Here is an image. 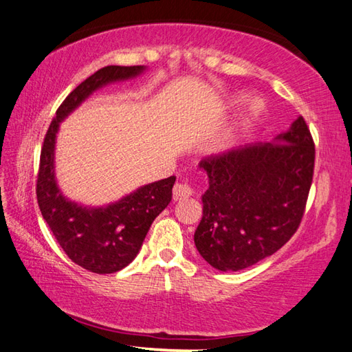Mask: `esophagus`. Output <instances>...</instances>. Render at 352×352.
I'll list each match as a JSON object with an SVG mask.
<instances>
[{
    "label": "esophagus",
    "mask_w": 352,
    "mask_h": 352,
    "mask_svg": "<svg viewBox=\"0 0 352 352\" xmlns=\"http://www.w3.org/2000/svg\"><path fill=\"white\" fill-rule=\"evenodd\" d=\"M194 190L188 184H176L173 186V199L177 200H184V199H188L190 196H192Z\"/></svg>",
    "instance_id": "esophagus-1"
}]
</instances>
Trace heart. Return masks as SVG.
I'll return each mask as SVG.
<instances>
[{"label": "heart", "mask_w": 352, "mask_h": 352, "mask_svg": "<svg viewBox=\"0 0 352 352\" xmlns=\"http://www.w3.org/2000/svg\"><path fill=\"white\" fill-rule=\"evenodd\" d=\"M245 100V95H242V93H239V95H235L232 99H230V107H235V105H239L241 102H244ZM261 116V105L257 100H254V102H252L248 105V108L245 110V113L241 116V119L238 120V123L233 126L229 134L223 137L221 140H218V142H215L214 144L209 146V152L214 153V155H218V153H223L228 149H230V146L235 143L236 137L241 134V132L247 131L252 124L257 120V117Z\"/></svg>", "instance_id": "1"}]
</instances>
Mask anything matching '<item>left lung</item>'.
Returning a JSON list of instances; mask_svg holds the SVG:
<instances>
[{
    "label": "left lung",
    "instance_id": "1",
    "mask_svg": "<svg viewBox=\"0 0 352 352\" xmlns=\"http://www.w3.org/2000/svg\"><path fill=\"white\" fill-rule=\"evenodd\" d=\"M199 166L209 186L194 244L210 267L239 271L274 254L298 229L315 144L300 116L270 143L245 144Z\"/></svg>",
    "mask_w": 352,
    "mask_h": 352
}]
</instances>
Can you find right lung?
I'll list each match as a JSON object with an SVG mask.
<instances>
[{
  "label": "right lung",
  "mask_w": 352,
  "mask_h": 352,
  "mask_svg": "<svg viewBox=\"0 0 352 352\" xmlns=\"http://www.w3.org/2000/svg\"><path fill=\"white\" fill-rule=\"evenodd\" d=\"M146 66H107L69 93L43 140L37 175V203L46 224L69 259L96 274H111L135 259L153 220L171 201L176 177L140 186L107 206H84L69 200L56 179V142L60 123L105 85L132 80Z\"/></svg>",
  "instance_id": "obj_1"
}]
</instances>
